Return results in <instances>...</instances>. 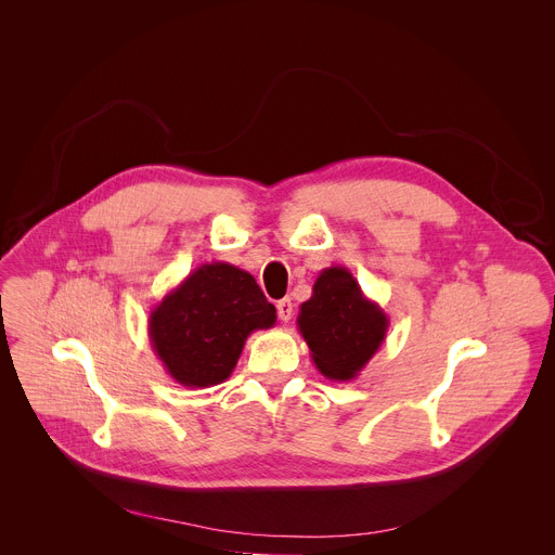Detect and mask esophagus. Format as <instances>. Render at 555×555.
<instances>
[{
	"label": "esophagus",
	"instance_id": "obj_1",
	"mask_svg": "<svg viewBox=\"0 0 555 555\" xmlns=\"http://www.w3.org/2000/svg\"><path fill=\"white\" fill-rule=\"evenodd\" d=\"M276 311H279V319H281L283 323H287V321L292 319V311H294L292 300H289V298H281V300L276 302Z\"/></svg>",
	"mask_w": 555,
	"mask_h": 555
}]
</instances>
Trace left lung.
Listing matches in <instances>:
<instances>
[{
    "instance_id": "1",
    "label": "left lung",
    "mask_w": 555,
    "mask_h": 555,
    "mask_svg": "<svg viewBox=\"0 0 555 555\" xmlns=\"http://www.w3.org/2000/svg\"><path fill=\"white\" fill-rule=\"evenodd\" d=\"M296 325L315 369L327 379L349 382L377 353L390 321L347 268L332 266L315 279Z\"/></svg>"
}]
</instances>
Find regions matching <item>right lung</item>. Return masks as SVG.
I'll list each match as a JSON object with an SVG mask.
<instances>
[{
  "mask_svg": "<svg viewBox=\"0 0 555 555\" xmlns=\"http://www.w3.org/2000/svg\"><path fill=\"white\" fill-rule=\"evenodd\" d=\"M274 323L276 309L250 272L210 261L153 307L149 340L178 384L208 388L230 377L253 332Z\"/></svg>",
  "mask_w": 555,
  "mask_h": 555,
  "instance_id": "right-lung-1",
  "label": "right lung"
}]
</instances>
